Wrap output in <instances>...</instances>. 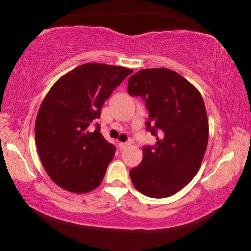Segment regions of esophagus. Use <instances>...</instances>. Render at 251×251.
<instances>
[{
  "mask_svg": "<svg viewBox=\"0 0 251 251\" xmlns=\"http://www.w3.org/2000/svg\"><path fill=\"white\" fill-rule=\"evenodd\" d=\"M130 145V144L128 143V142H126V143H120V144H118V147H120L121 148V150H124V148H126V147H128Z\"/></svg>",
  "mask_w": 251,
  "mask_h": 251,
  "instance_id": "1",
  "label": "esophagus"
}]
</instances>
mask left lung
<instances>
[{
	"label": "left lung",
	"mask_w": 251,
	"mask_h": 251,
	"mask_svg": "<svg viewBox=\"0 0 251 251\" xmlns=\"http://www.w3.org/2000/svg\"><path fill=\"white\" fill-rule=\"evenodd\" d=\"M128 93L142 96L150 112L147 129L157 136L143 148V160L130 169L139 193L164 198L179 192L196 175L205 156L209 125L202 96L177 72L138 71L128 80Z\"/></svg>",
	"instance_id": "1"
}]
</instances>
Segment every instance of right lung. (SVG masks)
Instances as JSON below:
<instances>
[{
	"mask_svg": "<svg viewBox=\"0 0 251 251\" xmlns=\"http://www.w3.org/2000/svg\"><path fill=\"white\" fill-rule=\"evenodd\" d=\"M133 70L86 63L63 75L42 101L35 122L39 156L50 179L71 193L94 190L103 181L115 147L103 137L101 107Z\"/></svg>",
	"mask_w": 251,
	"mask_h": 251,
	"instance_id": "1",
	"label": "right lung"
}]
</instances>
